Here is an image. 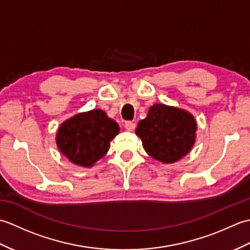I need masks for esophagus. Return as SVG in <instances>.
Masks as SVG:
<instances>
[{
	"label": "esophagus",
	"mask_w": 250,
	"mask_h": 250,
	"mask_svg": "<svg viewBox=\"0 0 250 250\" xmlns=\"http://www.w3.org/2000/svg\"><path fill=\"white\" fill-rule=\"evenodd\" d=\"M125 128L128 131H133L135 129V124H134V122H131V121H126L125 124Z\"/></svg>",
	"instance_id": "obj_1"
}]
</instances>
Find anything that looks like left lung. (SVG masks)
Returning <instances> with one entry per match:
<instances>
[{
  "label": "left lung",
  "instance_id": "1",
  "mask_svg": "<svg viewBox=\"0 0 250 250\" xmlns=\"http://www.w3.org/2000/svg\"><path fill=\"white\" fill-rule=\"evenodd\" d=\"M198 125L188 110L166 104L150 106L145 119L137 124L135 134L145 151L164 164L179 161L195 143Z\"/></svg>",
  "mask_w": 250,
  "mask_h": 250
}]
</instances>
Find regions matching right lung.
<instances>
[{
  "label": "right lung",
  "instance_id": "add662e5",
  "mask_svg": "<svg viewBox=\"0 0 250 250\" xmlns=\"http://www.w3.org/2000/svg\"><path fill=\"white\" fill-rule=\"evenodd\" d=\"M119 131V125L104 110L92 109L63 121L57 131L56 143L72 163L92 167L107 153L110 142Z\"/></svg>",
  "mask_w": 250,
  "mask_h": 250
}]
</instances>
